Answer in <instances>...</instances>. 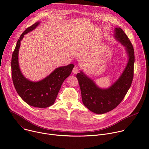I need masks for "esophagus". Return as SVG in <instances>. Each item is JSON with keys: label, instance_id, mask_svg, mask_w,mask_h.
<instances>
[{"label": "esophagus", "instance_id": "esophagus-1", "mask_svg": "<svg viewBox=\"0 0 149 149\" xmlns=\"http://www.w3.org/2000/svg\"><path fill=\"white\" fill-rule=\"evenodd\" d=\"M78 68L77 67H74L72 70V73L74 74H77L78 73Z\"/></svg>", "mask_w": 149, "mask_h": 149}]
</instances>
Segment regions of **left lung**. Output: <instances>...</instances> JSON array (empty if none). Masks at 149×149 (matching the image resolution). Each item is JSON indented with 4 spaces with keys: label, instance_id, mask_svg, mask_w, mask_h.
I'll list each match as a JSON object with an SVG mask.
<instances>
[{
    "label": "left lung",
    "instance_id": "1",
    "mask_svg": "<svg viewBox=\"0 0 149 149\" xmlns=\"http://www.w3.org/2000/svg\"><path fill=\"white\" fill-rule=\"evenodd\" d=\"M115 38L125 47L129 56L127 66L119 78L106 89L98 87L81 71L77 74L84 105L93 113L101 114L114 109L129 90L134 75V51L129 38L120 28H115Z\"/></svg>",
    "mask_w": 149,
    "mask_h": 149
}]
</instances>
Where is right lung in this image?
Listing matches in <instances>:
<instances>
[{
    "mask_svg": "<svg viewBox=\"0 0 149 149\" xmlns=\"http://www.w3.org/2000/svg\"><path fill=\"white\" fill-rule=\"evenodd\" d=\"M39 24L40 22H37L28 27L19 37L12 56V77L17 94L25 102L35 107L47 108L54 103L63 82L71 74L74 65L71 63L57 68L45 78L38 82L29 81L23 75L18 63L20 41L25 34L35 29Z\"/></svg>",
    "mask_w": 149,
    "mask_h": 149,
    "instance_id": "right-lung-1",
    "label": "right lung"
}]
</instances>
